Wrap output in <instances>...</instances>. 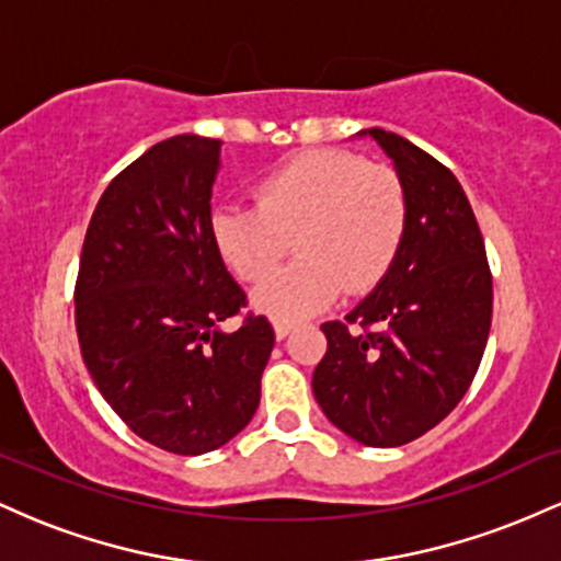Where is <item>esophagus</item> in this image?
<instances>
[{
    "label": "esophagus",
    "mask_w": 561,
    "mask_h": 561,
    "mask_svg": "<svg viewBox=\"0 0 561 561\" xmlns=\"http://www.w3.org/2000/svg\"><path fill=\"white\" fill-rule=\"evenodd\" d=\"M295 330V324H289V321H274V334L276 340H285L289 332Z\"/></svg>",
    "instance_id": "34e87169"
}]
</instances>
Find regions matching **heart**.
<instances>
[{
    "instance_id": "b5f03b06",
    "label": "heart",
    "mask_w": 561,
    "mask_h": 561,
    "mask_svg": "<svg viewBox=\"0 0 561 561\" xmlns=\"http://www.w3.org/2000/svg\"><path fill=\"white\" fill-rule=\"evenodd\" d=\"M255 208H216L210 240L231 274L262 282L295 243L301 259L253 293L274 319L317 313L340 293L364 295L396 263L409 229L401 173L351 150H308L253 186Z\"/></svg>"
}]
</instances>
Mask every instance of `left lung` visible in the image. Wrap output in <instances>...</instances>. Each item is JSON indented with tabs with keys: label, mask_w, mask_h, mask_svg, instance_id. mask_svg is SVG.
<instances>
[{
	"label": "left lung",
	"mask_w": 561,
	"mask_h": 561,
	"mask_svg": "<svg viewBox=\"0 0 561 561\" xmlns=\"http://www.w3.org/2000/svg\"><path fill=\"white\" fill-rule=\"evenodd\" d=\"M371 137L401 173L409 229L385 279L327 321L313 396L334 427L392 448L443 422L472 385L493 317V279L472 205L446 165L382 128Z\"/></svg>",
	"instance_id": "obj_1"
}]
</instances>
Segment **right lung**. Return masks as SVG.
<instances>
[{
  "label": "right lung",
  "instance_id": "right-lung-1",
  "mask_svg": "<svg viewBox=\"0 0 561 561\" xmlns=\"http://www.w3.org/2000/svg\"><path fill=\"white\" fill-rule=\"evenodd\" d=\"M221 141H158L107 184L83 237L76 332L96 390L131 433L179 456L248 427L274 347L210 240Z\"/></svg>",
  "mask_w": 561,
  "mask_h": 561
}]
</instances>
